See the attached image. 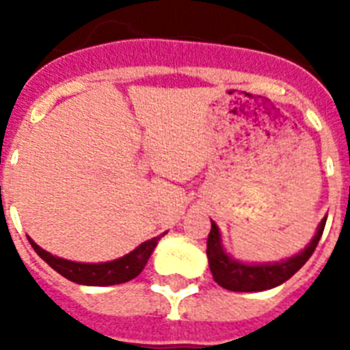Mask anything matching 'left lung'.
<instances>
[{
    "label": "left lung",
    "instance_id": "left-lung-1",
    "mask_svg": "<svg viewBox=\"0 0 350 350\" xmlns=\"http://www.w3.org/2000/svg\"><path fill=\"white\" fill-rule=\"evenodd\" d=\"M325 221L327 216L320 221L310 243L298 254L291 256L287 260L274 261V263H245V261L234 260L227 254L218 225L211 219L207 258L214 282L218 283L219 287L234 291V293H260V291L282 285L288 278L294 276L305 265V261L312 256L316 245L323 234V229H325Z\"/></svg>",
    "mask_w": 350,
    "mask_h": 350
}]
</instances>
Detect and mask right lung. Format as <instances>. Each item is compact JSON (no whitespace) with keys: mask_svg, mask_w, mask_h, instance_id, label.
I'll list each match as a JSON object with an SVG mask.
<instances>
[{"mask_svg":"<svg viewBox=\"0 0 350 350\" xmlns=\"http://www.w3.org/2000/svg\"><path fill=\"white\" fill-rule=\"evenodd\" d=\"M161 236H165V232L159 234L158 238L143 241L142 245H137L136 249L131 250L129 254L121 256L118 260L103 261V263H81V261L63 260V258H57V256L41 249L40 245L34 243L30 238L29 241L41 260L46 261L63 278H67L74 283H79V285L107 287V285L131 282L132 278H136L143 271V267L147 265L148 258L156 249Z\"/></svg>","mask_w":350,"mask_h":350,"instance_id":"add662e5","label":"right lung"}]
</instances>
